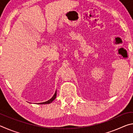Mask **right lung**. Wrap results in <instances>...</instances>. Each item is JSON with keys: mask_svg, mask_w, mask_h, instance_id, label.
Masks as SVG:
<instances>
[{"mask_svg": "<svg viewBox=\"0 0 133 133\" xmlns=\"http://www.w3.org/2000/svg\"><path fill=\"white\" fill-rule=\"evenodd\" d=\"M56 95H57V91H56L55 94H54V96H53V97H51V98L50 99V100H48V101H47V102H45L38 103V104H49V103H51L56 98Z\"/></svg>", "mask_w": 133, "mask_h": 133, "instance_id": "right-lung-1", "label": "right lung"}]
</instances>
